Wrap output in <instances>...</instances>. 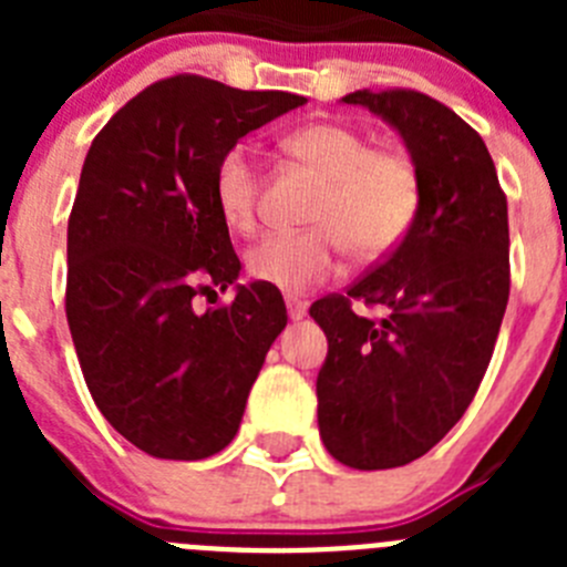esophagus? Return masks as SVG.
Instances as JSON below:
<instances>
[{
  "mask_svg": "<svg viewBox=\"0 0 567 567\" xmlns=\"http://www.w3.org/2000/svg\"><path fill=\"white\" fill-rule=\"evenodd\" d=\"M287 312H289V320H303L307 318V303L298 298H287Z\"/></svg>",
  "mask_w": 567,
  "mask_h": 567,
  "instance_id": "34e87169",
  "label": "esophagus"
}]
</instances>
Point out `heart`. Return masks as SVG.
<instances>
[{"mask_svg": "<svg viewBox=\"0 0 567 567\" xmlns=\"http://www.w3.org/2000/svg\"><path fill=\"white\" fill-rule=\"evenodd\" d=\"M284 150L323 175L312 209L315 229L260 235L247 252L255 280L298 295L340 269L346 244L360 258L392 252L412 229L420 207L414 164L392 150H372L360 130L338 122H315L284 138ZM215 207L235 233L255 224L258 167L247 147H229L213 175Z\"/></svg>", "mask_w": 567, "mask_h": 567, "instance_id": "b5f03b06", "label": "heart"}]
</instances>
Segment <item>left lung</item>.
<instances>
[{"instance_id": "1", "label": "left lung", "mask_w": 567, "mask_h": 567, "mask_svg": "<svg viewBox=\"0 0 567 567\" xmlns=\"http://www.w3.org/2000/svg\"><path fill=\"white\" fill-rule=\"evenodd\" d=\"M380 115L417 169L420 207L398 249L309 315L329 340L318 372L327 452L360 471L423 457L465 414L508 303V204L488 147L454 110L414 90L340 99ZM352 299L386 307L383 321Z\"/></svg>"}]
</instances>
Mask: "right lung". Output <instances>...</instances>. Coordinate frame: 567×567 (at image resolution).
<instances>
[{
  "label": "right lung",
  "mask_w": 567,
  "mask_h": 567,
  "mask_svg": "<svg viewBox=\"0 0 567 567\" xmlns=\"http://www.w3.org/2000/svg\"><path fill=\"white\" fill-rule=\"evenodd\" d=\"M300 104L173 76L130 99L90 144L68 221V327L99 412L150 457L227 449L287 327L278 289L238 284L213 175L238 138ZM213 286H233L234 303L195 313L192 298Z\"/></svg>",
  "instance_id": "add662e5"
}]
</instances>
